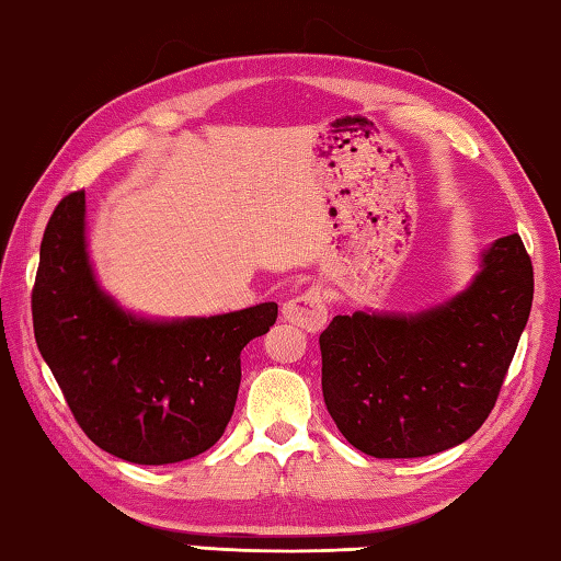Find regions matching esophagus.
<instances>
[{
  "label": "esophagus",
  "instance_id": "34e87169",
  "mask_svg": "<svg viewBox=\"0 0 561 561\" xmlns=\"http://www.w3.org/2000/svg\"><path fill=\"white\" fill-rule=\"evenodd\" d=\"M283 318L308 332H320L328 325L325 298L316 288L300 293V296L283 302Z\"/></svg>",
  "mask_w": 561,
  "mask_h": 561
}]
</instances>
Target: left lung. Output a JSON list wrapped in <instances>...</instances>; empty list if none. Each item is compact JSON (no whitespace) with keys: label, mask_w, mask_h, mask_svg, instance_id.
<instances>
[{"label":"left lung","mask_w":561,"mask_h":561,"mask_svg":"<svg viewBox=\"0 0 561 561\" xmlns=\"http://www.w3.org/2000/svg\"><path fill=\"white\" fill-rule=\"evenodd\" d=\"M517 233L480 251L468 286L419 312L355 310L320 335L322 397L340 434L375 458L463 444L495 407L533 308Z\"/></svg>","instance_id":"left-lung-1"}]
</instances>
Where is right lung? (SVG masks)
I'll list each match as a JSON object with an SVG mask.
<instances>
[{
	"mask_svg": "<svg viewBox=\"0 0 561 561\" xmlns=\"http://www.w3.org/2000/svg\"><path fill=\"white\" fill-rule=\"evenodd\" d=\"M38 352L85 436L137 466L194 458L221 438L241 385V350L278 318L275 302L209 318H150L98 280L85 194L56 206L32 296Z\"/></svg>",
	"mask_w": 561,
	"mask_h": 561,
	"instance_id": "right-lung-1",
	"label": "right lung"
}]
</instances>
